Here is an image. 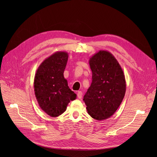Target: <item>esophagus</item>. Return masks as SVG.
<instances>
[{"mask_svg": "<svg viewBox=\"0 0 157 157\" xmlns=\"http://www.w3.org/2000/svg\"><path fill=\"white\" fill-rule=\"evenodd\" d=\"M82 95H83V94H82V92L81 91H78V94H77V95H78V98H82Z\"/></svg>", "mask_w": 157, "mask_h": 157, "instance_id": "obj_1", "label": "esophagus"}]
</instances>
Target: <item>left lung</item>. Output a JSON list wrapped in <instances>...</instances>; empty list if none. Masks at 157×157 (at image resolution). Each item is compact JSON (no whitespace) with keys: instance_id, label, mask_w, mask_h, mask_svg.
<instances>
[{"instance_id":"left-lung-1","label":"left lung","mask_w":157,"mask_h":157,"mask_svg":"<svg viewBox=\"0 0 157 157\" xmlns=\"http://www.w3.org/2000/svg\"><path fill=\"white\" fill-rule=\"evenodd\" d=\"M92 82L83 101L88 113L101 121L110 118L120 105L126 92L125 75L109 52L100 50L90 58Z\"/></svg>"}]
</instances>
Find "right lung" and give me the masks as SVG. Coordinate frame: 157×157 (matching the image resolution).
I'll return each instance as SVG.
<instances>
[{"label": "right lung", "mask_w": 157, "mask_h": 157, "mask_svg": "<svg viewBox=\"0 0 157 157\" xmlns=\"http://www.w3.org/2000/svg\"><path fill=\"white\" fill-rule=\"evenodd\" d=\"M68 57L65 52L54 53L40 63L35 74L36 99L40 109L51 117L60 116L70 101L76 98L63 76Z\"/></svg>", "instance_id": "add662e5"}]
</instances>
